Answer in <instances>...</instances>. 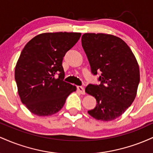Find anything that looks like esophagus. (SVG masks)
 <instances>
[{
    "label": "esophagus",
    "instance_id": "1",
    "mask_svg": "<svg viewBox=\"0 0 153 153\" xmlns=\"http://www.w3.org/2000/svg\"><path fill=\"white\" fill-rule=\"evenodd\" d=\"M77 89H78V91L79 92H80L81 94H85V89H84L83 87L80 86V85H78V86H77Z\"/></svg>",
    "mask_w": 153,
    "mask_h": 153
}]
</instances>
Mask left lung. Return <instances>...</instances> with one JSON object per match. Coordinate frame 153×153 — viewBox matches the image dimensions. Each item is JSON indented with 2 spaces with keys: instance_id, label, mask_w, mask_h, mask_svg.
<instances>
[{
  "instance_id": "obj_1",
  "label": "left lung",
  "mask_w": 153,
  "mask_h": 153,
  "mask_svg": "<svg viewBox=\"0 0 153 153\" xmlns=\"http://www.w3.org/2000/svg\"><path fill=\"white\" fill-rule=\"evenodd\" d=\"M81 42L91 73L97 75V72H101V83L89 84L85 88V92L97 102L88 113L103 122L116 119L136 97L140 78L137 61L127 44L114 35L85 33Z\"/></svg>"
}]
</instances>
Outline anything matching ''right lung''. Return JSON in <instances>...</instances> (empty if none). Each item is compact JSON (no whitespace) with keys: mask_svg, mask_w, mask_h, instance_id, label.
I'll use <instances>...</instances> for the list:
<instances>
[{"mask_svg":"<svg viewBox=\"0 0 153 153\" xmlns=\"http://www.w3.org/2000/svg\"><path fill=\"white\" fill-rule=\"evenodd\" d=\"M80 36L77 32L43 33L23 49L15 68V80L21 101L32 114L39 117L56 114L76 91V86L63 80L62 59Z\"/></svg>","mask_w":153,"mask_h":153,"instance_id":"1","label":"right lung"}]
</instances>
